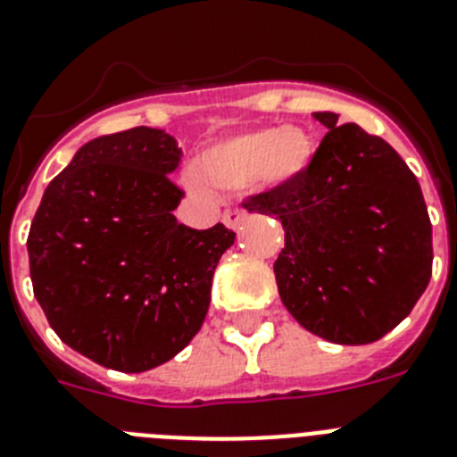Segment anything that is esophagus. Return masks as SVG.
<instances>
[{
    "instance_id": "34e87169",
    "label": "esophagus",
    "mask_w": 457,
    "mask_h": 457,
    "mask_svg": "<svg viewBox=\"0 0 457 457\" xmlns=\"http://www.w3.org/2000/svg\"><path fill=\"white\" fill-rule=\"evenodd\" d=\"M222 220H225V225H228L229 229H239L241 225H244V220H246V213L239 209H228L222 213Z\"/></svg>"
}]
</instances>
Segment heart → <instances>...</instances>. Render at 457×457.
Segmentation results:
<instances>
[{"label": "heart", "instance_id": "b5f03b06", "mask_svg": "<svg viewBox=\"0 0 457 457\" xmlns=\"http://www.w3.org/2000/svg\"><path fill=\"white\" fill-rule=\"evenodd\" d=\"M312 137L300 128H262L237 134L232 139L209 145L197 160L199 176L195 186L205 179L218 190H244L251 183L286 186L309 171L313 162Z\"/></svg>", "mask_w": 457, "mask_h": 457}]
</instances>
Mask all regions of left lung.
<instances>
[{
	"label": "left lung",
	"mask_w": 457,
	"mask_h": 457,
	"mask_svg": "<svg viewBox=\"0 0 457 457\" xmlns=\"http://www.w3.org/2000/svg\"><path fill=\"white\" fill-rule=\"evenodd\" d=\"M302 179L246 202L276 216L286 248L274 262L286 309L304 329L360 346L404 320L432 276V225L418 179L388 141L339 116Z\"/></svg>",
	"instance_id": "left-lung-1"
}]
</instances>
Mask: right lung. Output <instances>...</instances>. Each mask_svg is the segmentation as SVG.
Segmentation results:
<instances>
[{
	"mask_svg": "<svg viewBox=\"0 0 457 457\" xmlns=\"http://www.w3.org/2000/svg\"><path fill=\"white\" fill-rule=\"evenodd\" d=\"M181 148L164 129L87 141L48 183L27 237L34 297L55 335L102 367L153 370L204 323L222 222L186 228L171 211Z\"/></svg>",
	"mask_w": 457,
	"mask_h": 457,
	"instance_id": "add662e5",
	"label": "right lung"
}]
</instances>
